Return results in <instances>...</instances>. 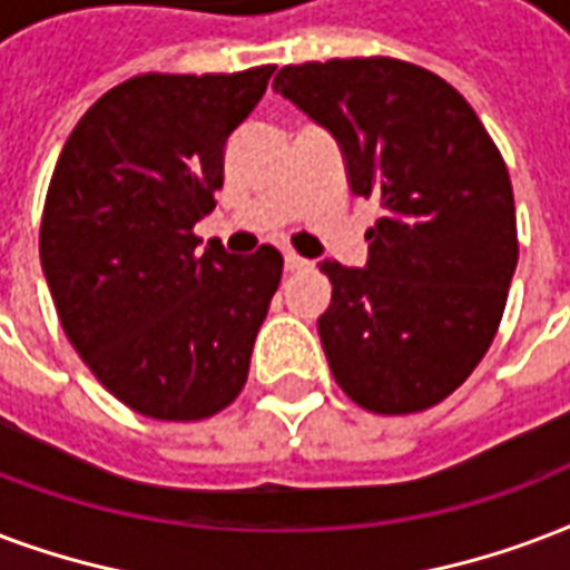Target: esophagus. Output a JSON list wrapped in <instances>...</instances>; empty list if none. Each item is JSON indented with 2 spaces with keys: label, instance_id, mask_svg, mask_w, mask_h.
Segmentation results:
<instances>
[{
  "label": "esophagus",
  "instance_id": "1",
  "mask_svg": "<svg viewBox=\"0 0 570 570\" xmlns=\"http://www.w3.org/2000/svg\"><path fill=\"white\" fill-rule=\"evenodd\" d=\"M284 266H286V272H302V268H311V259H304V256H298L289 250V254L284 256Z\"/></svg>",
  "mask_w": 570,
  "mask_h": 570
}]
</instances>
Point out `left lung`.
<instances>
[{
	"instance_id": "obj_1",
	"label": "left lung",
	"mask_w": 570,
	"mask_h": 570,
	"mask_svg": "<svg viewBox=\"0 0 570 570\" xmlns=\"http://www.w3.org/2000/svg\"><path fill=\"white\" fill-rule=\"evenodd\" d=\"M275 92L332 134L382 215L367 266L323 259L320 341L346 397L380 415L436 406L497 337L517 268L508 167L466 98L389 56L286 65Z\"/></svg>"
}]
</instances>
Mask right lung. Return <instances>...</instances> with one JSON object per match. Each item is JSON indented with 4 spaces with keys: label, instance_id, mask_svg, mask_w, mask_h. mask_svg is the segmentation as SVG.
I'll use <instances>...</instances> for the list:
<instances>
[{
    "label": "right lung",
    "instance_id": "add662e5",
    "mask_svg": "<svg viewBox=\"0 0 570 570\" xmlns=\"http://www.w3.org/2000/svg\"><path fill=\"white\" fill-rule=\"evenodd\" d=\"M275 65L140 73L86 110L56 160L41 266L71 346L140 415L199 421L236 401L284 256L199 250L224 146Z\"/></svg>",
    "mask_w": 570,
    "mask_h": 570
}]
</instances>
